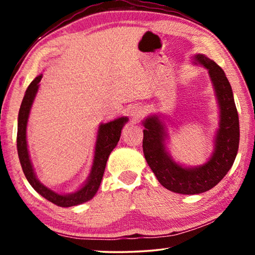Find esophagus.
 I'll list each match as a JSON object with an SVG mask.
<instances>
[{"label":"esophagus","instance_id":"34e87169","mask_svg":"<svg viewBox=\"0 0 255 255\" xmlns=\"http://www.w3.org/2000/svg\"><path fill=\"white\" fill-rule=\"evenodd\" d=\"M145 114L144 109L139 106H133L132 108H130V110H129V116H130L132 122H139V120L141 119V117H143Z\"/></svg>","mask_w":255,"mask_h":255}]
</instances>
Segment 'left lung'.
<instances>
[{"instance_id": "1", "label": "left lung", "mask_w": 255, "mask_h": 255, "mask_svg": "<svg viewBox=\"0 0 255 255\" xmlns=\"http://www.w3.org/2000/svg\"><path fill=\"white\" fill-rule=\"evenodd\" d=\"M193 64L208 70L219 107L218 129L208 161L198 166H184L175 162L166 148L169 135L161 115H150L143 122L146 162L164 188L181 195H198L221 182L235 161L240 144L239 115L225 73L202 54L195 55Z\"/></svg>"}]
</instances>
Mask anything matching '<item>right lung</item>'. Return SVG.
Masks as SVG:
<instances>
[{
  "label": "right lung",
  "instance_id": "add662e5",
  "mask_svg": "<svg viewBox=\"0 0 255 255\" xmlns=\"http://www.w3.org/2000/svg\"><path fill=\"white\" fill-rule=\"evenodd\" d=\"M42 79V74L38 75L24 93L22 103H21L18 117V135H16V148H18V155L20 159L21 167L27 178L28 182L36 191L53 204L59 207H73L83 204L96 196L97 191L100 187L101 180L105 169L107 165L108 157L114 148L117 146L118 141L122 136V130L125 124L128 122L127 117H120L112 122L100 124L98 128L96 147H94V157L93 164L90 171L88 179L80 189L71 193H58L54 190L42 184L38 180L36 173H34L31 159H30L28 144H27V125L31 110L32 103L36 94L39 89V82Z\"/></svg>",
  "mask_w": 255,
  "mask_h": 255
}]
</instances>
